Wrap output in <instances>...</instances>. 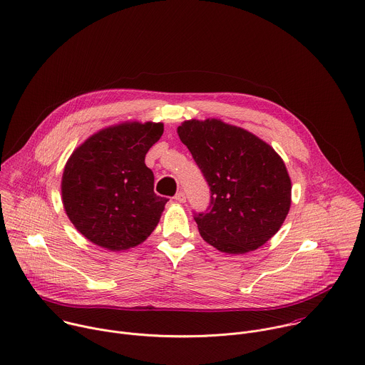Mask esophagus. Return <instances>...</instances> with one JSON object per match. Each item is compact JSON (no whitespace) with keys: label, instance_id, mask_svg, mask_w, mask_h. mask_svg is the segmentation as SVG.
I'll return each mask as SVG.
<instances>
[{"label":"esophagus","instance_id":"obj_1","mask_svg":"<svg viewBox=\"0 0 365 365\" xmlns=\"http://www.w3.org/2000/svg\"><path fill=\"white\" fill-rule=\"evenodd\" d=\"M175 200L176 202H179V203H185L186 202V195H185V192H178L176 195H175Z\"/></svg>","mask_w":365,"mask_h":365}]
</instances>
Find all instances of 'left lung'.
Listing matches in <instances>:
<instances>
[{
  "label": "left lung",
  "instance_id": "obj_1",
  "mask_svg": "<svg viewBox=\"0 0 365 365\" xmlns=\"http://www.w3.org/2000/svg\"><path fill=\"white\" fill-rule=\"evenodd\" d=\"M209 187L210 203L195 213L200 236L220 252L258 250L279 230L291 207V179L281 156L251 132L217 118L178 128Z\"/></svg>",
  "mask_w": 365,
  "mask_h": 365
}]
</instances>
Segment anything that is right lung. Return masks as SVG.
<instances>
[{
	"instance_id": "add662e5",
	"label": "right lung",
	"mask_w": 365,
	"mask_h": 365,
	"mask_svg": "<svg viewBox=\"0 0 365 365\" xmlns=\"http://www.w3.org/2000/svg\"><path fill=\"white\" fill-rule=\"evenodd\" d=\"M162 135L163 123L123 121L94 133L68 158L61 178L63 206L94 245L126 251L158 226L168 199L155 193L145 158Z\"/></svg>"
}]
</instances>
